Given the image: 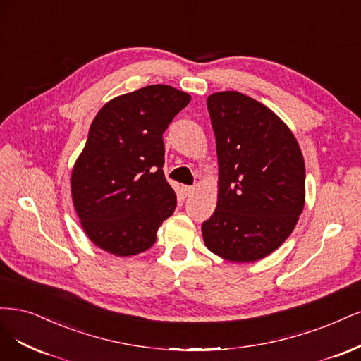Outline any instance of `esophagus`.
<instances>
[{"mask_svg":"<svg viewBox=\"0 0 361 361\" xmlns=\"http://www.w3.org/2000/svg\"><path fill=\"white\" fill-rule=\"evenodd\" d=\"M195 188H192V185H183V195L184 196H190L193 193Z\"/></svg>","mask_w":361,"mask_h":361,"instance_id":"esophagus-1","label":"esophagus"}]
</instances>
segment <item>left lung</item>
I'll return each mask as SVG.
<instances>
[{"mask_svg":"<svg viewBox=\"0 0 361 361\" xmlns=\"http://www.w3.org/2000/svg\"><path fill=\"white\" fill-rule=\"evenodd\" d=\"M219 160L217 207L205 246L228 261L265 258L290 235L305 207V160L286 124L237 91L207 99Z\"/></svg>","mask_w":361,"mask_h":361,"instance_id":"obj_1","label":"left lung"}]
</instances>
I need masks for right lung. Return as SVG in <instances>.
Wrapping results in <instances>:
<instances>
[{
    "mask_svg": "<svg viewBox=\"0 0 361 361\" xmlns=\"http://www.w3.org/2000/svg\"><path fill=\"white\" fill-rule=\"evenodd\" d=\"M190 96L148 85L108 102L72 172V197L90 240L117 257L153 246L177 207L164 173V133Z\"/></svg>",
    "mask_w": 361,
    "mask_h": 361,
    "instance_id": "add662e5",
    "label": "right lung"
}]
</instances>
